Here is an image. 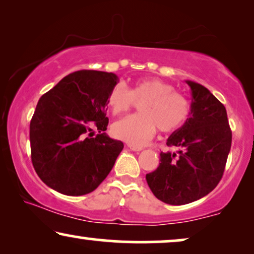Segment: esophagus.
<instances>
[{
    "mask_svg": "<svg viewBox=\"0 0 254 254\" xmlns=\"http://www.w3.org/2000/svg\"><path fill=\"white\" fill-rule=\"evenodd\" d=\"M127 147L129 148L130 150H133V151H141L142 149H143L142 147H138V145H133V144H128Z\"/></svg>",
    "mask_w": 254,
    "mask_h": 254,
    "instance_id": "34e87169",
    "label": "esophagus"
}]
</instances>
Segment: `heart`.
Returning a JSON list of instances; mask_svg holds the SVG:
<instances>
[{
    "mask_svg": "<svg viewBox=\"0 0 254 254\" xmlns=\"http://www.w3.org/2000/svg\"><path fill=\"white\" fill-rule=\"evenodd\" d=\"M135 103H141L140 114L125 118L113 126V134L130 144H144L155 134L156 127L163 133L179 129L190 112L189 99L157 78L137 79L129 90L118 83L107 95V105L113 116L128 112Z\"/></svg>",
    "mask_w": 254,
    "mask_h": 254,
    "instance_id": "b5f03b06",
    "label": "heart"
}]
</instances>
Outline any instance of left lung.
<instances>
[{"instance_id":"left-lung-1","label":"left lung","mask_w":254,"mask_h":254,"mask_svg":"<svg viewBox=\"0 0 254 254\" xmlns=\"http://www.w3.org/2000/svg\"><path fill=\"white\" fill-rule=\"evenodd\" d=\"M186 83L192 92L189 119L166 141L178 151H162L158 168L145 176L154 195L173 206L199 200L217 186L232 140L223 104L203 85Z\"/></svg>"}]
</instances>
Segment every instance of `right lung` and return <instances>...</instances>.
I'll return each mask as SVG.
<instances>
[{"instance_id":"right-lung-1","label":"right lung","mask_w":254,"mask_h":254,"mask_svg":"<svg viewBox=\"0 0 254 254\" xmlns=\"http://www.w3.org/2000/svg\"><path fill=\"white\" fill-rule=\"evenodd\" d=\"M113 72L78 70L40 97L30 123L31 159L39 178L65 195L95 190L112 170L124 143L107 136V95ZM93 127L99 134L89 138Z\"/></svg>"}]
</instances>
